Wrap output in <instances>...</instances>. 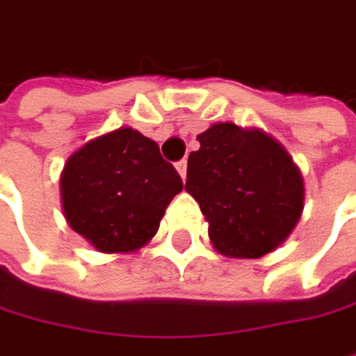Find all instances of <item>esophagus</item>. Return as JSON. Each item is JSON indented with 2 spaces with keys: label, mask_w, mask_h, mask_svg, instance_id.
<instances>
[{
  "label": "esophagus",
  "mask_w": 356,
  "mask_h": 356,
  "mask_svg": "<svg viewBox=\"0 0 356 356\" xmlns=\"http://www.w3.org/2000/svg\"><path fill=\"white\" fill-rule=\"evenodd\" d=\"M186 165H188V161H186V159H180V161L176 163V170H178V174L182 176V180L186 178Z\"/></svg>",
  "instance_id": "34e87169"
}]
</instances>
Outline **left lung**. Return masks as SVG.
<instances>
[{
	"label": "left lung",
	"instance_id": "left-lung-1",
	"mask_svg": "<svg viewBox=\"0 0 356 356\" xmlns=\"http://www.w3.org/2000/svg\"><path fill=\"white\" fill-rule=\"evenodd\" d=\"M188 155L186 191L209 222L213 247L230 257L257 259L296 226L305 186L280 143L261 130L213 124Z\"/></svg>",
	"mask_w": 356,
	"mask_h": 356
}]
</instances>
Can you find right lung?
Wrapping results in <instances>:
<instances>
[{
    "instance_id": "add662e5",
    "label": "right lung",
    "mask_w": 356,
    "mask_h": 356,
    "mask_svg": "<svg viewBox=\"0 0 356 356\" xmlns=\"http://www.w3.org/2000/svg\"><path fill=\"white\" fill-rule=\"evenodd\" d=\"M182 178L155 140L120 128L89 140L62 172V203L72 230L103 253L147 245Z\"/></svg>"
}]
</instances>
